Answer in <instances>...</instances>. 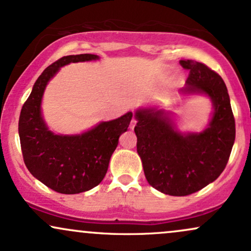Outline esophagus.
I'll use <instances>...</instances> for the list:
<instances>
[{
  "label": "esophagus",
  "mask_w": 251,
  "mask_h": 251,
  "mask_svg": "<svg viewBox=\"0 0 251 251\" xmlns=\"http://www.w3.org/2000/svg\"><path fill=\"white\" fill-rule=\"evenodd\" d=\"M135 123H137V122H135V119H134V118H132V120H131V124H129V128H131V129H133V128H134V126H135Z\"/></svg>",
  "instance_id": "esophagus-1"
}]
</instances>
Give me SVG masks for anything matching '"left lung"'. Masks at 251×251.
Returning a JSON list of instances; mask_svg holds the SVG:
<instances>
[{
  "label": "left lung",
  "mask_w": 251,
  "mask_h": 251,
  "mask_svg": "<svg viewBox=\"0 0 251 251\" xmlns=\"http://www.w3.org/2000/svg\"><path fill=\"white\" fill-rule=\"evenodd\" d=\"M190 71L181 100L206 97L212 103L208 125L201 132L180 131L172 112L157 105L134 111L137 152L149 184L170 196H188L217 179L235 143V119L223 79L203 63L180 60Z\"/></svg>",
  "instance_id": "1"
}]
</instances>
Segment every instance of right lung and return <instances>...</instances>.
<instances>
[{
  "instance_id": "right-lung-1",
  "label": "right lung",
  "mask_w": 251,
  "mask_h": 251,
  "mask_svg": "<svg viewBox=\"0 0 251 251\" xmlns=\"http://www.w3.org/2000/svg\"><path fill=\"white\" fill-rule=\"evenodd\" d=\"M99 59L94 54H77L51 63L37 77L20 114L19 135L25 166L37 180L60 194H80L101 183L119 137L127 131L133 117L127 112L74 134L55 133L48 127L42 99L50 80L63 66Z\"/></svg>"
}]
</instances>
